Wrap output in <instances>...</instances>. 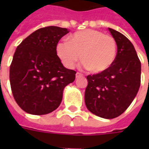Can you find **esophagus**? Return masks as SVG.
Here are the masks:
<instances>
[{
    "label": "esophagus",
    "mask_w": 149,
    "mask_h": 149,
    "mask_svg": "<svg viewBox=\"0 0 149 149\" xmlns=\"http://www.w3.org/2000/svg\"><path fill=\"white\" fill-rule=\"evenodd\" d=\"M81 77H82V74H81V73H80V72H77V73H76V78H79Z\"/></svg>",
    "instance_id": "obj_1"
}]
</instances>
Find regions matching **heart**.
Listing matches in <instances>:
<instances>
[{"label": "heart", "mask_w": 149, "mask_h": 149, "mask_svg": "<svg viewBox=\"0 0 149 149\" xmlns=\"http://www.w3.org/2000/svg\"><path fill=\"white\" fill-rule=\"evenodd\" d=\"M56 52L66 68H73L82 56L84 68L99 73L113 65L117 46L112 36L95 29H85L72 34L68 40L59 42Z\"/></svg>", "instance_id": "b5f03b06"}]
</instances>
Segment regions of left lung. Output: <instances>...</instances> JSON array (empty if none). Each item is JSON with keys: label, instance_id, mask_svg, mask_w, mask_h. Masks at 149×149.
<instances>
[{"label": "left lung", "instance_id": "1", "mask_svg": "<svg viewBox=\"0 0 149 149\" xmlns=\"http://www.w3.org/2000/svg\"><path fill=\"white\" fill-rule=\"evenodd\" d=\"M117 46L116 58L108 70L87 77L85 105L97 116L112 119L121 115L136 96L141 85V64L131 41L109 28Z\"/></svg>", "mask_w": 149, "mask_h": 149}]
</instances>
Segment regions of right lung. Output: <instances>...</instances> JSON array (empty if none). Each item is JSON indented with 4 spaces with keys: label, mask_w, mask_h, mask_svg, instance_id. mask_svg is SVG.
<instances>
[{
    "label": "right lung",
    "mask_w": 149,
    "mask_h": 149,
    "mask_svg": "<svg viewBox=\"0 0 149 149\" xmlns=\"http://www.w3.org/2000/svg\"><path fill=\"white\" fill-rule=\"evenodd\" d=\"M68 29L49 26L37 29L16 49L9 69L13 95L21 109L45 115L61 104L63 91L76 72L62 65L56 47Z\"/></svg>",
    "instance_id": "right-lung-1"
}]
</instances>
